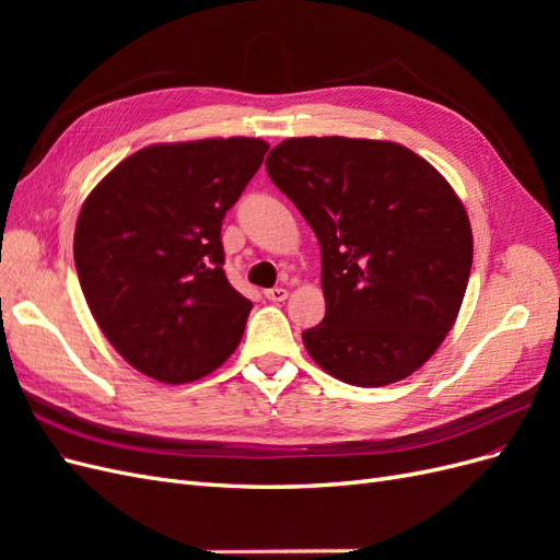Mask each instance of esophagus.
Returning <instances> with one entry per match:
<instances>
[{"label": "esophagus", "instance_id": "obj_1", "mask_svg": "<svg viewBox=\"0 0 560 560\" xmlns=\"http://www.w3.org/2000/svg\"><path fill=\"white\" fill-rule=\"evenodd\" d=\"M264 294H266V299H268V301L278 303V301H284V299H287V294H290V292H287L284 287H273V290H266Z\"/></svg>", "mask_w": 560, "mask_h": 560}]
</instances>
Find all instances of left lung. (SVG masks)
Listing matches in <instances>:
<instances>
[{"label":"left lung","mask_w":560,"mask_h":560,"mask_svg":"<svg viewBox=\"0 0 560 560\" xmlns=\"http://www.w3.org/2000/svg\"><path fill=\"white\" fill-rule=\"evenodd\" d=\"M266 171L322 252L327 313L303 331L311 358L358 387L411 376L451 331L471 270L451 184L401 144L338 135L284 140Z\"/></svg>","instance_id":"obj_1"}]
</instances>
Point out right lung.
I'll use <instances>...</instances> for the list:
<instances>
[{"label":"right lung","mask_w":560,"mask_h":560,"mask_svg":"<svg viewBox=\"0 0 560 560\" xmlns=\"http://www.w3.org/2000/svg\"><path fill=\"white\" fill-rule=\"evenodd\" d=\"M266 151L257 138L151 144L83 202L74 231L83 296L144 376L191 383L238 348L252 301L222 268V219Z\"/></svg>","instance_id":"obj_1"}]
</instances>
